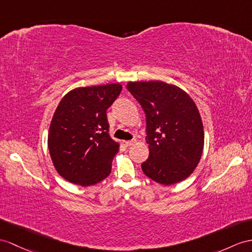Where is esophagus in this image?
Instances as JSON below:
<instances>
[{
	"instance_id": "34e87169",
	"label": "esophagus",
	"mask_w": 252,
	"mask_h": 252,
	"mask_svg": "<svg viewBox=\"0 0 252 252\" xmlns=\"http://www.w3.org/2000/svg\"><path fill=\"white\" fill-rule=\"evenodd\" d=\"M134 142V140H129V141H123V144L125 146H130Z\"/></svg>"
}]
</instances>
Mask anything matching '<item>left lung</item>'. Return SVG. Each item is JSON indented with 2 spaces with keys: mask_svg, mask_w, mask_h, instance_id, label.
<instances>
[{
  "mask_svg": "<svg viewBox=\"0 0 252 252\" xmlns=\"http://www.w3.org/2000/svg\"><path fill=\"white\" fill-rule=\"evenodd\" d=\"M127 89L146 116L150 156L143 173L162 185L179 183L193 172L203 152V124L190 96L162 81L129 82Z\"/></svg>",
  "mask_w": 252,
  "mask_h": 252,
  "instance_id": "obj_1",
  "label": "left lung"
}]
</instances>
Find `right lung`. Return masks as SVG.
<instances>
[{
  "label": "right lung",
  "instance_id": "obj_1",
  "mask_svg": "<svg viewBox=\"0 0 252 252\" xmlns=\"http://www.w3.org/2000/svg\"><path fill=\"white\" fill-rule=\"evenodd\" d=\"M122 91L119 83L70 91L55 110L48 147L55 170L72 184L91 186L111 172L119 144L109 136L107 110Z\"/></svg>",
  "mask_w": 252,
  "mask_h": 252
}]
</instances>
